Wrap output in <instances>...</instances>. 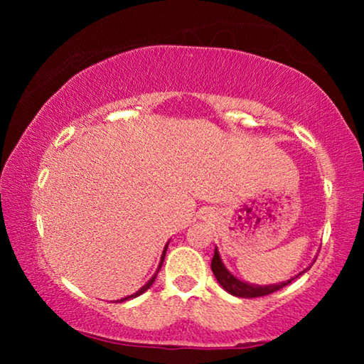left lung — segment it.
Instances as JSON below:
<instances>
[{"label":"left lung","instance_id":"obj_1","mask_svg":"<svg viewBox=\"0 0 364 364\" xmlns=\"http://www.w3.org/2000/svg\"><path fill=\"white\" fill-rule=\"evenodd\" d=\"M212 271H213L215 278H217V281L220 282L221 287H223L226 292L236 295V297H242V299L263 297V295L273 294L276 291H279V289H282L284 286H287L289 282H292V279H294L292 278V279H289L287 282H281V284H273V286L247 284V282H242V281H239L237 278H234L230 271L225 268V264L221 263V260H220V254H218L217 249H215V254H213V258H212ZM305 271H301V273H305ZM295 278H297V276H295Z\"/></svg>","mask_w":364,"mask_h":364}]
</instances>
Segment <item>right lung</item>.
<instances>
[{
    "label": "right lung",
    "mask_w": 364,
    "mask_h": 364,
    "mask_svg": "<svg viewBox=\"0 0 364 364\" xmlns=\"http://www.w3.org/2000/svg\"><path fill=\"white\" fill-rule=\"evenodd\" d=\"M167 247H168V244H167V245H165V250H164V254H162V260H160V264H159V269H160V268H162V263H164V258H165V252H167ZM159 269L156 271V274H154V276H152V278L149 279V282H147V284H146V286H143V287H141L138 292H134L133 295H128V297H125V299H122V300H117V301H123V300H128V299H134V297H138V295H141V294H143V292H146V291H147V289H149V287L152 286V282H154V281H156V278H157V273H159Z\"/></svg>",
    "instance_id": "add662e5"
}]
</instances>
